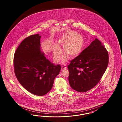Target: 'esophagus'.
<instances>
[{"label": "esophagus", "mask_w": 122, "mask_h": 122, "mask_svg": "<svg viewBox=\"0 0 122 122\" xmlns=\"http://www.w3.org/2000/svg\"><path fill=\"white\" fill-rule=\"evenodd\" d=\"M67 68V66H66V65H63L61 67V69L63 70V69H66Z\"/></svg>", "instance_id": "obj_1"}]
</instances>
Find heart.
<instances>
[{"label": "heart", "instance_id": "obj_1", "mask_svg": "<svg viewBox=\"0 0 122 122\" xmlns=\"http://www.w3.org/2000/svg\"><path fill=\"white\" fill-rule=\"evenodd\" d=\"M59 42L64 46V51L71 57L78 55L83 46V39L82 36L73 31L65 33L59 40ZM61 54V49L59 46H55L53 51V56L56 62H59L60 60ZM63 59V62L66 63L68 59L67 56L65 55Z\"/></svg>", "mask_w": 122, "mask_h": 122}]
</instances>
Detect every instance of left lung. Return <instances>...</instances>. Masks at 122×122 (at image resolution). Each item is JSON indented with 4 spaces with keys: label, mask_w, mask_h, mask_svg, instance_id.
<instances>
[{
    "label": "left lung",
    "mask_w": 122,
    "mask_h": 122,
    "mask_svg": "<svg viewBox=\"0 0 122 122\" xmlns=\"http://www.w3.org/2000/svg\"><path fill=\"white\" fill-rule=\"evenodd\" d=\"M109 56L107 49L96 38L79 56L70 61L68 81L72 89L85 92L99 82L107 68Z\"/></svg>",
    "instance_id": "left-lung-1"
}]
</instances>
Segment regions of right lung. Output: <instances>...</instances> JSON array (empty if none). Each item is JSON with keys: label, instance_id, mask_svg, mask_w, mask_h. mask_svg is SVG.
<instances>
[{"label": "right lung", "instance_id": "obj_1", "mask_svg": "<svg viewBox=\"0 0 122 122\" xmlns=\"http://www.w3.org/2000/svg\"><path fill=\"white\" fill-rule=\"evenodd\" d=\"M39 34L25 38L14 56L15 75L22 86L37 96H43L52 89L61 66L55 65L41 51Z\"/></svg>", "mask_w": 122, "mask_h": 122}]
</instances>
